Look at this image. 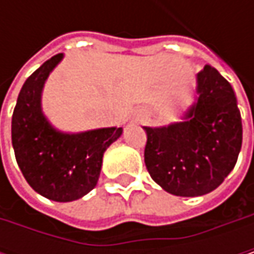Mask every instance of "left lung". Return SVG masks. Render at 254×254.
Returning <instances> with one entry per match:
<instances>
[{
	"instance_id": "8db88e82",
	"label": "left lung",
	"mask_w": 254,
	"mask_h": 254,
	"mask_svg": "<svg viewBox=\"0 0 254 254\" xmlns=\"http://www.w3.org/2000/svg\"><path fill=\"white\" fill-rule=\"evenodd\" d=\"M195 103L184 121L144 127V162L150 177L179 197L216 190L234 169L243 142L241 115L234 89L215 67L197 73Z\"/></svg>"
}]
</instances>
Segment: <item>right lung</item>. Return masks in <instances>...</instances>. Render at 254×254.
<instances>
[{"label":"right lung","mask_w":254,"mask_h":254,"mask_svg":"<svg viewBox=\"0 0 254 254\" xmlns=\"http://www.w3.org/2000/svg\"><path fill=\"white\" fill-rule=\"evenodd\" d=\"M57 54L23 83L11 119V142L27 184L53 201H73L88 194L100 178L103 154L122 127L67 133L53 127L41 107L44 83L62 62Z\"/></svg>","instance_id":"obj_1"}]
</instances>
